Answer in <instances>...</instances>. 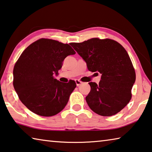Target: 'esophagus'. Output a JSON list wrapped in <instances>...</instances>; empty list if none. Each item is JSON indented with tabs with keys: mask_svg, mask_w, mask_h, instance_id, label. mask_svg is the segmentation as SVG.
<instances>
[{
	"mask_svg": "<svg viewBox=\"0 0 152 152\" xmlns=\"http://www.w3.org/2000/svg\"><path fill=\"white\" fill-rule=\"evenodd\" d=\"M75 82H76V85L77 86H79V85H80L82 83H83V82H81L80 80H75Z\"/></svg>",
	"mask_w": 152,
	"mask_h": 152,
	"instance_id": "1",
	"label": "esophagus"
}]
</instances>
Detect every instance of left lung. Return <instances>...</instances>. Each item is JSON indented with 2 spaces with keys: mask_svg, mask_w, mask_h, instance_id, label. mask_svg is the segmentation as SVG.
I'll return each mask as SVG.
<instances>
[{
  "mask_svg": "<svg viewBox=\"0 0 152 152\" xmlns=\"http://www.w3.org/2000/svg\"><path fill=\"white\" fill-rule=\"evenodd\" d=\"M86 62L89 71L102 74L99 83L91 82L86 102L103 116L116 114L129 103L136 75L126 50L118 42L97 38L70 43Z\"/></svg>",
  "mask_w": 152,
  "mask_h": 152,
  "instance_id": "8db88e82",
  "label": "left lung"
}]
</instances>
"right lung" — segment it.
<instances>
[{"label": "right lung", "instance_id": "obj_1", "mask_svg": "<svg viewBox=\"0 0 152 152\" xmlns=\"http://www.w3.org/2000/svg\"><path fill=\"white\" fill-rule=\"evenodd\" d=\"M76 52L68 44L41 38L29 45L13 68V86L23 104L41 116H53L66 107L76 83H64L59 74L67 56Z\"/></svg>", "mask_w": 152, "mask_h": 152}]
</instances>
